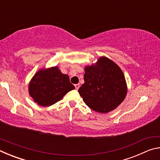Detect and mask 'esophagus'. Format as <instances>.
<instances>
[{
  "instance_id": "obj_1",
  "label": "esophagus",
  "mask_w": 160,
  "mask_h": 160,
  "mask_svg": "<svg viewBox=\"0 0 160 160\" xmlns=\"http://www.w3.org/2000/svg\"><path fill=\"white\" fill-rule=\"evenodd\" d=\"M75 89H76V90H78V89H79V88H80V85H79V84H75Z\"/></svg>"
}]
</instances>
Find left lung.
Wrapping results in <instances>:
<instances>
[{
	"label": "left lung",
	"instance_id": "1",
	"mask_svg": "<svg viewBox=\"0 0 160 160\" xmlns=\"http://www.w3.org/2000/svg\"><path fill=\"white\" fill-rule=\"evenodd\" d=\"M85 83L78 90L88 106L99 113L109 112L125 99L127 87L125 78L117 65L101 57L96 65L87 66Z\"/></svg>",
	"mask_w": 160,
	"mask_h": 160
}]
</instances>
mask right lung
<instances>
[{"mask_svg":"<svg viewBox=\"0 0 160 160\" xmlns=\"http://www.w3.org/2000/svg\"><path fill=\"white\" fill-rule=\"evenodd\" d=\"M74 89L69 77L62 73L58 67H53L39 70L34 75L29 84V92L38 104L48 107L58 102Z\"/></svg>","mask_w":160,"mask_h":160,"instance_id":"add662e5","label":"right lung"}]
</instances>
